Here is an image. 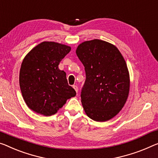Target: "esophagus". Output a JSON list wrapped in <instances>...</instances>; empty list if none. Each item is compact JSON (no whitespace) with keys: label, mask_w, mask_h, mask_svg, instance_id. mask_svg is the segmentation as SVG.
Listing matches in <instances>:
<instances>
[{"label":"esophagus","mask_w":158,"mask_h":158,"mask_svg":"<svg viewBox=\"0 0 158 158\" xmlns=\"http://www.w3.org/2000/svg\"><path fill=\"white\" fill-rule=\"evenodd\" d=\"M73 87L75 90H76V92L77 93V92H78V87H77V85H73Z\"/></svg>","instance_id":"esophagus-1"}]
</instances>
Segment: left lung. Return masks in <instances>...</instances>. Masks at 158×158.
I'll return each instance as SVG.
<instances>
[{
    "mask_svg": "<svg viewBox=\"0 0 158 158\" xmlns=\"http://www.w3.org/2000/svg\"><path fill=\"white\" fill-rule=\"evenodd\" d=\"M76 52L86 75L81 91L85 112L96 121L111 119L129 94V72L122 54L112 44L97 39L80 44Z\"/></svg>",
    "mask_w": 158,
    "mask_h": 158,
    "instance_id": "1",
    "label": "left lung"
}]
</instances>
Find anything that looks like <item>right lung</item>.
Masks as SVG:
<instances>
[{"instance_id": "obj_1", "label": "right lung", "mask_w": 158, "mask_h": 158, "mask_svg": "<svg viewBox=\"0 0 158 158\" xmlns=\"http://www.w3.org/2000/svg\"><path fill=\"white\" fill-rule=\"evenodd\" d=\"M69 46L54 42H43L34 47L22 62L20 87L29 108L48 116L55 114L75 97L69 85L66 73L59 69L60 60L71 51Z\"/></svg>"}]
</instances>
